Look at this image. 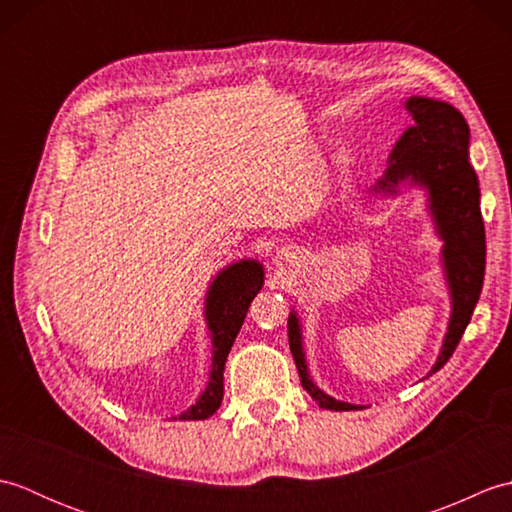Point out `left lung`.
Segmentation results:
<instances>
[{"mask_svg":"<svg viewBox=\"0 0 512 512\" xmlns=\"http://www.w3.org/2000/svg\"><path fill=\"white\" fill-rule=\"evenodd\" d=\"M405 107L416 123L400 136L391 151V165L385 178L378 182V189L394 191L396 184L405 178L424 184L431 195V211L436 215L440 235L447 242L444 264H447L453 295V314L438 363L431 369L433 374L453 356L480 299L486 266V235L480 211V184L469 162L471 132L464 116L449 103L422 99V96H411ZM288 341L301 385L314 402L334 411L358 409L350 402L325 396L319 387H314L303 361L295 314L288 317Z\"/></svg>","mask_w":512,"mask_h":512,"instance_id":"8db88e82","label":"left lung"}]
</instances>
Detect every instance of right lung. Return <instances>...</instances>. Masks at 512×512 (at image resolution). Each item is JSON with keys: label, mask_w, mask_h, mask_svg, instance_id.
<instances>
[{"label": "right lung", "mask_w": 512, "mask_h": 512, "mask_svg": "<svg viewBox=\"0 0 512 512\" xmlns=\"http://www.w3.org/2000/svg\"><path fill=\"white\" fill-rule=\"evenodd\" d=\"M264 273L257 262H239L217 275L206 299V319L213 332L211 380L200 400L180 420H204L213 416L224 396V363L235 336L242 328L250 301L262 290Z\"/></svg>", "instance_id": "right-lung-1"}]
</instances>
